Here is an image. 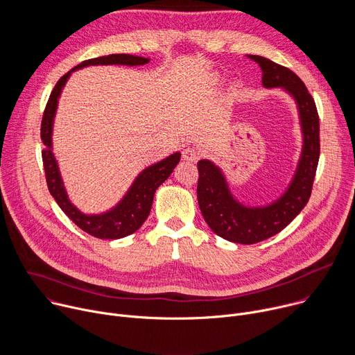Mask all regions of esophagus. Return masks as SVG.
<instances>
[{"label": "esophagus", "mask_w": 355, "mask_h": 355, "mask_svg": "<svg viewBox=\"0 0 355 355\" xmlns=\"http://www.w3.org/2000/svg\"><path fill=\"white\" fill-rule=\"evenodd\" d=\"M182 159H184L185 162L195 163V162L199 159V153H198V151H196L195 148L188 147V148H185V150L182 151Z\"/></svg>", "instance_id": "obj_1"}]
</instances>
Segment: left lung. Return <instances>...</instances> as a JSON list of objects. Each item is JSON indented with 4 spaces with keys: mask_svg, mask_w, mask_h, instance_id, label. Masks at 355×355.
Segmentation results:
<instances>
[{
    "mask_svg": "<svg viewBox=\"0 0 355 355\" xmlns=\"http://www.w3.org/2000/svg\"><path fill=\"white\" fill-rule=\"evenodd\" d=\"M260 64L264 88H282L297 107L302 151L286 191L266 207H245L239 202L223 171L211 160L198 162V204L208 226L220 237L240 244H254L285 229L305 208L319 163L320 139L316 104L306 85L289 69L263 56L248 55Z\"/></svg>",
    "mask_w": 355,
    "mask_h": 355,
    "instance_id": "1",
    "label": "left lung"
}]
</instances>
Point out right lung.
<instances>
[{
    "mask_svg": "<svg viewBox=\"0 0 355 355\" xmlns=\"http://www.w3.org/2000/svg\"><path fill=\"white\" fill-rule=\"evenodd\" d=\"M150 59L133 56V55H110L101 56L95 59L85 60L66 73L55 85L52 94L49 96L46 104L42 126H40V137L44 144L42 151L43 167L46 174L47 188L58 202L62 211L85 233L98 237V239H122L135 233L147 219L156 189L170 177L174 171L175 166L180 163L181 153H173L171 156L163 159L162 162L146 167L133 181L125 196L118 204L110 211L98 215H87L83 214L77 207L71 204L69 195L66 192L62 174L58 166V160L53 155V122L58 111V104L60 94L70 78L71 73L87 67V66H108V64H119V66H143L148 63Z\"/></svg>",
    "mask_w": 355,
    "mask_h": 355,
    "instance_id": "right-lung-1",
    "label": "right lung"
}]
</instances>
